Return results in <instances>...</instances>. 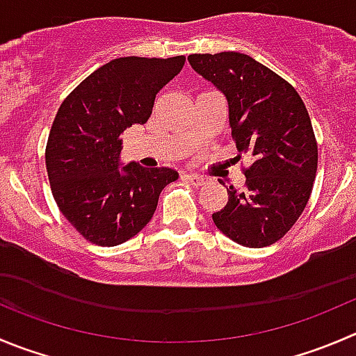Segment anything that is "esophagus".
Instances as JSON below:
<instances>
[{"instance_id": "1", "label": "esophagus", "mask_w": 356, "mask_h": 356, "mask_svg": "<svg viewBox=\"0 0 356 356\" xmlns=\"http://www.w3.org/2000/svg\"><path fill=\"white\" fill-rule=\"evenodd\" d=\"M186 181L191 182L193 186H202L205 182V177L198 174H186Z\"/></svg>"}]
</instances>
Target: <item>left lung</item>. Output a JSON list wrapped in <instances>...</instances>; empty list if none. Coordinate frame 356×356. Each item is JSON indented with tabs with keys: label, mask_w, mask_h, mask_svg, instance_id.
Wrapping results in <instances>:
<instances>
[{
	"label": "left lung",
	"mask_w": 356,
	"mask_h": 356,
	"mask_svg": "<svg viewBox=\"0 0 356 356\" xmlns=\"http://www.w3.org/2000/svg\"><path fill=\"white\" fill-rule=\"evenodd\" d=\"M188 60L222 92L236 149L254 158L245 188H227L213 222L243 247H268L294 226L312 195L318 147L305 102L291 83L240 51L193 54Z\"/></svg>",
	"instance_id": "1"
}]
</instances>
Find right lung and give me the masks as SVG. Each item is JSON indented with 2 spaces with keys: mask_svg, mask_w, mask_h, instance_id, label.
<instances>
[{
  "mask_svg": "<svg viewBox=\"0 0 356 356\" xmlns=\"http://www.w3.org/2000/svg\"><path fill=\"white\" fill-rule=\"evenodd\" d=\"M184 55L120 57L83 79L58 108L48 136L47 172L65 219L83 238L115 247L151 220L161 189L177 181L168 167L122 168V134L153 113L158 92L181 72Z\"/></svg>",
  "mask_w": 356,
  "mask_h": 356,
  "instance_id": "add662e5",
  "label": "right lung"
}]
</instances>
